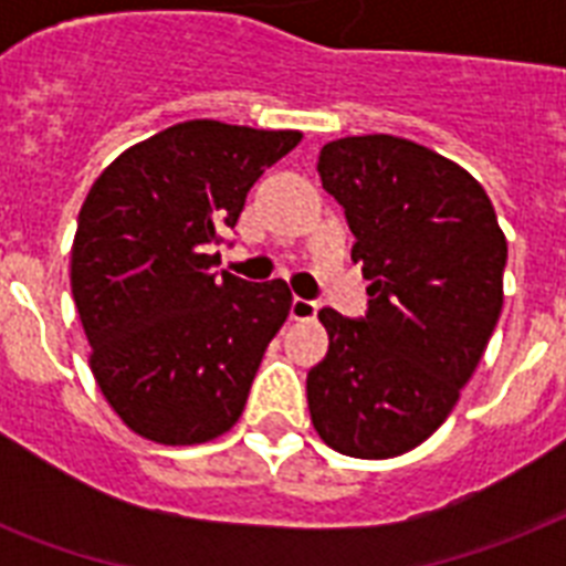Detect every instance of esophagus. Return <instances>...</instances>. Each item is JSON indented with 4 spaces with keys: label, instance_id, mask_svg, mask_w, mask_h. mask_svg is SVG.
Listing matches in <instances>:
<instances>
[{
    "label": "esophagus",
    "instance_id": "obj_1",
    "mask_svg": "<svg viewBox=\"0 0 566 566\" xmlns=\"http://www.w3.org/2000/svg\"><path fill=\"white\" fill-rule=\"evenodd\" d=\"M319 305L311 300H302V296H293L291 302V319H314L317 317Z\"/></svg>",
    "mask_w": 566,
    "mask_h": 566
}]
</instances>
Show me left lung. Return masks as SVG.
I'll return each mask as SVG.
<instances>
[{
  "instance_id": "left-lung-1",
  "label": "left lung",
  "mask_w": 566,
  "mask_h": 566,
  "mask_svg": "<svg viewBox=\"0 0 566 566\" xmlns=\"http://www.w3.org/2000/svg\"><path fill=\"white\" fill-rule=\"evenodd\" d=\"M317 172L344 205L370 311L317 314L328 353L308 373L311 422L340 455H402L482 361L505 300V231L464 167L405 137L332 140Z\"/></svg>"
}]
</instances>
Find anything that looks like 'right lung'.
<instances>
[{"label":"right lung","instance_id":"obj_1","mask_svg":"<svg viewBox=\"0 0 566 566\" xmlns=\"http://www.w3.org/2000/svg\"><path fill=\"white\" fill-rule=\"evenodd\" d=\"M300 140L293 128L188 119L128 146L93 181L70 287L93 378L140 438L193 447L240 420L293 293L282 279L217 273L213 247L264 167Z\"/></svg>","mask_w":566,"mask_h":566}]
</instances>
